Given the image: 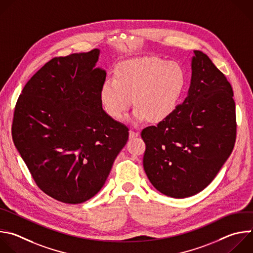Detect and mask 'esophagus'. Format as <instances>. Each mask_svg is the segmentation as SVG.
Masks as SVG:
<instances>
[{
  "mask_svg": "<svg viewBox=\"0 0 253 253\" xmlns=\"http://www.w3.org/2000/svg\"><path fill=\"white\" fill-rule=\"evenodd\" d=\"M138 136V132H135V131H133V130H130L129 131V138L130 139H133V138H135V137H137Z\"/></svg>",
  "mask_w": 253,
  "mask_h": 253,
  "instance_id": "1",
  "label": "esophagus"
}]
</instances>
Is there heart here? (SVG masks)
<instances>
[{"label":"heart","mask_w":253,"mask_h":253,"mask_svg":"<svg viewBox=\"0 0 253 253\" xmlns=\"http://www.w3.org/2000/svg\"><path fill=\"white\" fill-rule=\"evenodd\" d=\"M186 84L184 68L176 61L145 56L122 62L115 78H107L100 97L106 113L120 120L133 104L131 121L138 124L150 117L158 122L176 109Z\"/></svg>","instance_id":"b5f03b06"}]
</instances>
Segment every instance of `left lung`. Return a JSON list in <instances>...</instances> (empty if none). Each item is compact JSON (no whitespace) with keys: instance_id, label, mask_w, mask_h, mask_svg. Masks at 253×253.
Masks as SVG:
<instances>
[{"instance_id":"1","label":"left lung","mask_w":253,"mask_h":253,"mask_svg":"<svg viewBox=\"0 0 253 253\" xmlns=\"http://www.w3.org/2000/svg\"><path fill=\"white\" fill-rule=\"evenodd\" d=\"M188 95L157 126L142 130L145 173L162 194L192 197L207 188L231 154L236 138L233 91L210 57L194 50Z\"/></svg>"}]
</instances>
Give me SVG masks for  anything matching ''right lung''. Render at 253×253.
Returning <instances> with one entry per match:
<instances>
[{"label":"right lung","instance_id":"right-lung-1","mask_svg":"<svg viewBox=\"0 0 253 253\" xmlns=\"http://www.w3.org/2000/svg\"><path fill=\"white\" fill-rule=\"evenodd\" d=\"M100 50L46 62L27 82L12 125L14 144L38 187L65 204H81L103 187L129 129L102 108Z\"/></svg>","mask_w":253,"mask_h":253}]
</instances>
